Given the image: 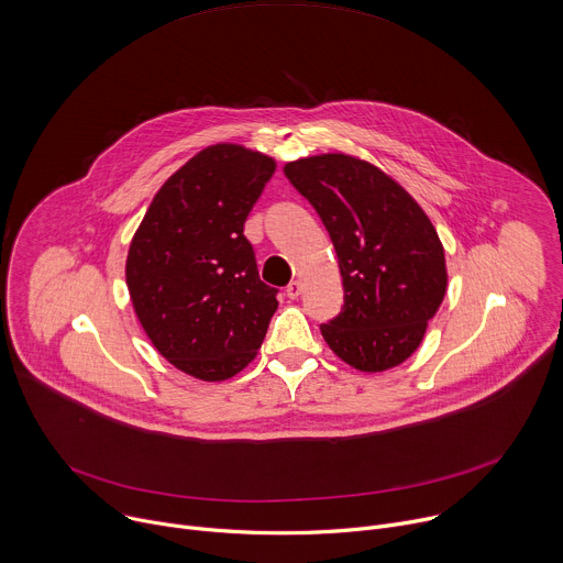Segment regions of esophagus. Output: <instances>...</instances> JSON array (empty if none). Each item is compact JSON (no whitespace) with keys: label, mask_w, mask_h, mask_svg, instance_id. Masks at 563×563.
Instances as JSON below:
<instances>
[{"label":"esophagus","mask_w":563,"mask_h":563,"mask_svg":"<svg viewBox=\"0 0 563 563\" xmlns=\"http://www.w3.org/2000/svg\"><path fill=\"white\" fill-rule=\"evenodd\" d=\"M300 294H302V283H300V280H291V283L287 285V296H289L291 300H296Z\"/></svg>","instance_id":"34e87169"}]
</instances>
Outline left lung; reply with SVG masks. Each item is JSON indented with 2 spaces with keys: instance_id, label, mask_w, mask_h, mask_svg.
Masks as SVG:
<instances>
[{
  "instance_id": "1",
  "label": "left lung",
  "mask_w": 563,
  "mask_h": 563,
  "mask_svg": "<svg viewBox=\"0 0 563 563\" xmlns=\"http://www.w3.org/2000/svg\"><path fill=\"white\" fill-rule=\"evenodd\" d=\"M313 206L338 254L344 305L320 324L331 351L360 371L405 362L446 294L440 236L413 197L376 165L320 154L283 167Z\"/></svg>"
}]
</instances>
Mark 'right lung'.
Returning <instances> with one entry per match:
<instances>
[{
    "label": "right lung",
    "instance_id": "right-lung-1",
    "mask_svg": "<svg viewBox=\"0 0 563 563\" xmlns=\"http://www.w3.org/2000/svg\"><path fill=\"white\" fill-rule=\"evenodd\" d=\"M276 161L217 143L176 169L128 252L125 283L156 351L190 376H236L261 349L278 289L258 276L243 225Z\"/></svg>",
    "mask_w": 563,
    "mask_h": 563
}]
</instances>
